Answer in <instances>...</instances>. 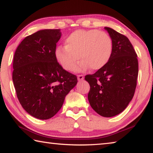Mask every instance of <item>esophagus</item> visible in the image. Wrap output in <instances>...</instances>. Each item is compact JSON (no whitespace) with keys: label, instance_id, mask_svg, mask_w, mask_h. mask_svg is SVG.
<instances>
[{"label":"esophagus","instance_id":"1","mask_svg":"<svg viewBox=\"0 0 153 153\" xmlns=\"http://www.w3.org/2000/svg\"><path fill=\"white\" fill-rule=\"evenodd\" d=\"M84 77L83 75H77V79L79 80V81H82V80L84 79Z\"/></svg>","mask_w":153,"mask_h":153}]
</instances>
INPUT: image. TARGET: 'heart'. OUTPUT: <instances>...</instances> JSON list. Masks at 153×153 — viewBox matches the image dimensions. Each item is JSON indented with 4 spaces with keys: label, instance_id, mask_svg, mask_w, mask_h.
<instances>
[{
    "label": "heart",
    "instance_id": "heart-1",
    "mask_svg": "<svg viewBox=\"0 0 153 153\" xmlns=\"http://www.w3.org/2000/svg\"><path fill=\"white\" fill-rule=\"evenodd\" d=\"M112 52L113 40L107 33L97 30H78L67 36L65 46H57L55 56L67 71L74 69L79 57L82 61L75 70L83 71L90 67L96 71L108 63Z\"/></svg>",
    "mask_w": 153,
    "mask_h": 153
}]
</instances>
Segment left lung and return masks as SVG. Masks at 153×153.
<instances>
[{
    "label": "left lung",
    "instance_id": "1",
    "mask_svg": "<svg viewBox=\"0 0 153 153\" xmlns=\"http://www.w3.org/2000/svg\"><path fill=\"white\" fill-rule=\"evenodd\" d=\"M113 40L108 63L85 79L90 89L88 98L96 112L105 117L121 113L134 97L138 75L137 54L126 36L105 27Z\"/></svg>",
    "mask_w": 153,
    "mask_h": 153
}]
</instances>
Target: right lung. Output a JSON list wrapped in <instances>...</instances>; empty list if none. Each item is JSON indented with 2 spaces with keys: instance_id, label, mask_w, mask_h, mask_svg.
<instances>
[{
  "instance_id": "obj_1",
  "label": "right lung",
  "mask_w": 153,
  "mask_h": 153,
  "mask_svg": "<svg viewBox=\"0 0 153 153\" xmlns=\"http://www.w3.org/2000/svg\"><path fill=\"white\" fill-rule=\"evenodd\" d=\"M60 30H42L25 37L15 51L13 71L18 100L27 113L39 120L53 117L77 82L55 56Z\"/></svg>"
}]
</instances>
